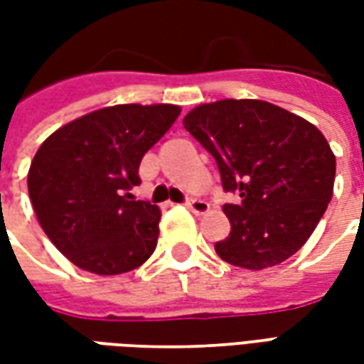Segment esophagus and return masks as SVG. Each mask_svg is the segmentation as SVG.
Here are the masks:
<instances>
[{
	"mask_svg": "<svg viewBox=\"0 0 364 364\" xmlns=\"http://www.w3.org/2000/svg\"><path fill=\"white\" fill-rule=\"evenodd\" d=\"M187 208H189L191 213H195V214H206L208 210H210V205L206 203V200H203V198H189L187 200Z\"/></svg>",
	"mask_w": 364,
	"mask_h": 364,
	"instance_id": "1",
	"label": "esophagus"
}]
</instances>
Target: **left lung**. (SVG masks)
Instances as JSON below:
<instances>
[{
	"label": "left lung",
	"instance_id": "1",
	"mask_svg": "<svg viewBox=\"0 0 364 364\" xmlns=\"http://www.w3.org/2000/svg\"><path fill=\"white\" fill-rule=\"evenodd\" d=\"M183 124L213 154L226 191L232 232L214 250L230 265H279L312 236L333 195L336 156L312 122L259 99H220L189 111Z\"/></svg>",
	"mask_w": 364,
	"mask_h": 364
}]
</instances>
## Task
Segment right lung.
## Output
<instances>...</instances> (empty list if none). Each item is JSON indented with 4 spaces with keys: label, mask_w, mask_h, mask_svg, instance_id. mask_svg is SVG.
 <instances>
[{
    "label": "right lung",
    "mask_w": 364,
    "mask_h": 364,
    "mask_svg": "<svg viewBox=\"0 0 364 364\" xmlns=\"http://www.w3.org/2000/svg\"><path fill=\"white\" fill-rule=\"evenodd\" d=\"M179 105H114L60 127L36 150L28 197L44 234L75 267L109 277L140 267L161 210L128 193L144 154L179 117Z\"/></svg>",
    "instance_id": "obj_1"
}]
</instances>
